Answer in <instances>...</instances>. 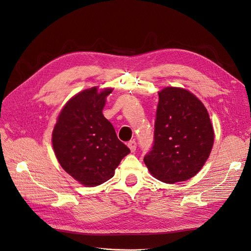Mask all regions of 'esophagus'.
<instances>
[{"label":"esophagus","mask_w":251,"mask_h":251,"mask_svg":"<svg viewBox=\"0 0 251 251\" xmlns=\"http://www.w3.org/2000/svg\"><path fill=\"white\" fill-rule=\"evenodd\" d=\"M136 147H137V144L134 140H131V141L128 142V148L130 149V151L132 152H134L136 151Z\"/></svg>","instance_id":"1"}]
</instances>
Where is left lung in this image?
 <instances>
[{
	"label": "left lung",
	"instance_id": "left-lung-1",
	"mask_svg": "<svg viewBox=\"0 0 251 251\" xmlns=\"http://www.w3.org/2000/svg\"><path fill=\"white\" fill-rule=\"evenodd\" d=\"M213 144L214 130L203 103L186 89L161 90L153 146L143 159L150 172L169 184L188 180L200 172Z\"/></svg>",
	"mask_w": 251,
	"mask_h": 251
}]
</instances>
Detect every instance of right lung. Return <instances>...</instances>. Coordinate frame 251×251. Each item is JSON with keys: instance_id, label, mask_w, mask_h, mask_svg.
<instances>
[{"instance_id": "add662e5", "label": "right lung", "mask_w": 251, "mask_h": 251, "mask_svg": "<svg viewBox=\"0 0 251 251\" xmlns=\"http://www.w3.org/2000/svg\"><path fill=\"white\" fill-rule=\"evenodd\" d=\"M111 92V88L99 92L98 87L79 92L65 104L52 131V148L60 165L85 186L111 179L130 152L101 113Z\"/></svg>"}]
</instances>
